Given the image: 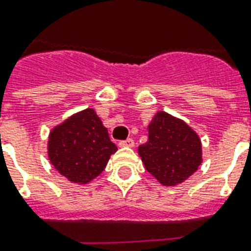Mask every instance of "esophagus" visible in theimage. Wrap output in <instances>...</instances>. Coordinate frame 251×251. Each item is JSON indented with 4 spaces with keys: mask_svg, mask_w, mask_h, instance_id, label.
Returning a JSON list of instances; mask_svg holds the SVG:
<instances>
[{
    "mask_svg": "<svg viewBox=\"0 0 251 251\" xmlns=\"http://www.w3.org/2000/svg\"><path fill=\"white\" fill-rule=\"evenodd\" d=\"M118 145H120L121 148H133L134 146V140L133 138H127L125 141H121Z\"/></svg>",
    "mask_w": 251,
    "mask_h": 251,
    "instance_id": "34e87169",
    "label": "esophagus"
}]
</instances>
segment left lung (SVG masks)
<instances>
[{
  "mask_svg": "<svg viewBox=\"0 0 251 251\" xmlns=\"http://www.w3.org/2000/svg\"><path fill=\"white\" fill-rule=\"evenodd\" d=\"M148 129L149 140L138 148L146 170L165 186L183 182L202 162L200 137L165 111L154 116Z\"/></svg>",
  "mask_w": 251,
  "mask_h": 251,
  "instance_id": "1",
  "label": "left lung"
}]
</instances>
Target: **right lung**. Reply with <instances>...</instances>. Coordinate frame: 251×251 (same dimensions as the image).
<instances>
[{
  "instance_id": "right-lung-1",
  "label": "right lung",
  "mask_w": 251,
  "mask_h": 251,
  "mask_svg": "<svg viewBox=\"0 0 251 251\" xmlns=\"http://www.w3.org/2000/svg\"><path fill=\"white\" fill-rule=\"evenodd\" d=\"M116 151L117 146L93 109L79 111L54 127L48 146L50 162L75 183H88L100 176Z\"/></svg>"
}]
</instances>
